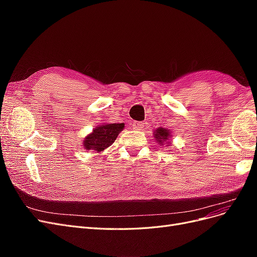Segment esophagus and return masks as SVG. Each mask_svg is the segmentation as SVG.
Segmentation results:
<instances>
[{
    "label": "esophagus",
    "instance_id": "1",
    "mask_svg": "<svg viewBox=\"0 0 257 257\" xmlns=\"http://www.w3.org/2000/svg\"><path fill=\"white\" fill-rule=\"evenodd\" d=\"M132 126H133L134 130H142L145 126V123L141 122V121H134L132 123Z\"/></svg>",
    "mask_w": 257,
    "mask_h": 257
}]
</instances>
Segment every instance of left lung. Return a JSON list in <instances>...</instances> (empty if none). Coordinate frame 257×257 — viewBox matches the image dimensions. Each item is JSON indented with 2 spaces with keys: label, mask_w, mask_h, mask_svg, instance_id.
<instances>
[{
  "label": "left lung",
  "mask_w": 257,
  "mask_h": 257,
  "mask_svg": "<svg viewBox=\"0 0 257 257\" xmlns=\"http://www.w3.org/2000/svg\"><path fill=\"white\" fill-rule=\"evenodd\" d=\"M154 137H155V139H157L158 143H160V144L163 145V142L167 141V139L169 138V133H168L167 130L160 127V128L157 130V132H155Z\"/></svg>",
  "instance_id": "8db88e82"
}]
</instances>
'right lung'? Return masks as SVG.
<instances>
[{"label": "right lung", "instance_id": "add662e5", "mask_svg": "<svg viewBox=\"0 0 257 257\" xmlns=\"http://www.w3.org/2000/svg\"><path fill=\"white\" fill-rule=\"evenodd\" d=\"M123 127V123L104 124L102 126H97L89 136L84 138L83 147L87 150L103 151L115 141Z\"/></svg>", "mask_w": 257, "mask_h": 257}]
</instances>
